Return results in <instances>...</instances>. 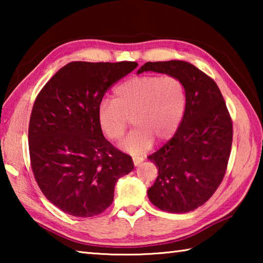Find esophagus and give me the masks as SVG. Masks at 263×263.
<instances>
[{
	"label": "esophagus",
	"instance_id": "esophagus-1",
	"mask_svg": "<svg viewBox=\"0 0 263 263\" xmlns=\"http://www.w3.org/2000/svg\"><path fill=\"white\" fill-rule=\"evenodd\" d=\"M132 160H133V163H135V166L137 167V166H139L140 163H142V161H144V158H141V157H133Z\"/></svg>",
	"mask_w": 263,
	"mask_h": 263
}]
</instances>
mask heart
Wrapping results in <instances>:
<instances>
[{"mask_svg": "<svg viewBox=\"0 0 263 263\" xmlns=\"http://www.w3.org/2000/svg\"><path fill=\"white\" fill-rule=\"evenodd\" d=\"M186 109V89L173 75H141L118 84L112 101L102 102L97 119L111 141L125 135L131 119L135 130L121 147L131 154H141L159 141H167L179 130Z\"/></svg>", "mask_w": 263, "mask_h": 263, "instance_id": "1", "label": "heart"}]
</instances>
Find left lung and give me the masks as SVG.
<instances>
[{
    "instance_id": "8db88e82",
    "label": "left lung",
    "mask_w": 263,
    "mask_h": 263,
    "mask_svg": "<svg viewBox=\"0 0 263 263\" xmlns=\"http://www.w3.org/2000/svg\"><path fill=\"white\" fill-rule=\"evenodd\" d=\"M149 70L182 80L186 109L172 139L148 157L158 168L148 198L160 210L190 212L203 205L224 179L232 146V121L216 82L190 62H146L137 73Z\"/></svg>"
}]
</instances>
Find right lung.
I'll list each match as a JSON object with an SVG mask.
<instances>
[{
	"instance_id": "right-lung-1",
	"label": "right lung",
	"mask_w": 263,
	"mask_h": 263,
	"mask_svg": "<svg viewBox=\"0 0 263 263\" xmlns=\"http://www.w3.org/2000/svg\"><path fill=\"white\" fill-rule=\"evenodd\" d=\"M138 64L69 62L34 101L29 151L34 179L45 197L65 213L92 217L114 201L115 184L135 164L105 139L97 110L105 91Z\"/></svg>"
}]
</instances>
